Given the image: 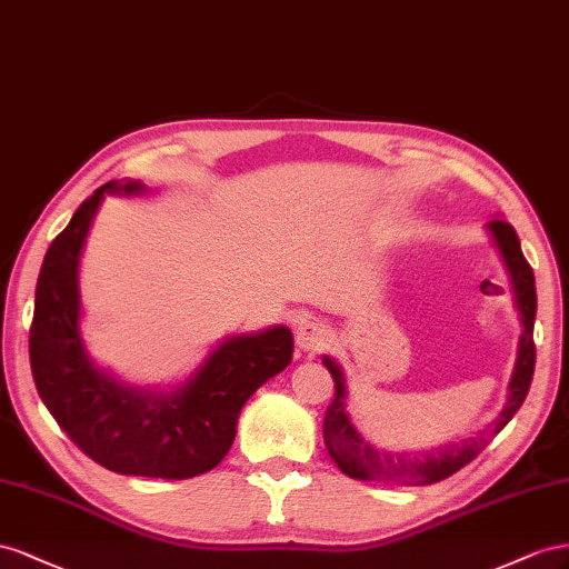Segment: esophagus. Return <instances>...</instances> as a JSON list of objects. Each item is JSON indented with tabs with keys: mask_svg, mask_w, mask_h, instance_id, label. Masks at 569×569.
<instances>
[{
	"mask_svg": "<svg viewBox=\"0 0 569 569\" xmlns=\"http://www.w3.org/2000/svg\"><path fill=\"white\" fill-rule=\"evenodd\" d=\"M329 338H331V331L323 321L319 319H305L298 323L296 329V343L300 350L305 352H321L323 348L329 346Z\"/></svg>",
	"mask_w": 569,
	"mask_h": 569,
	"instance_id": "1",
	"label": "esophagus"
}]
</instances>
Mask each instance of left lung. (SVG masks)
Returning <instances> with one entry per match:
<instances>
[{
  "mask_svg": "<svg viewBox=\"0 0 569 569\" xmlns=\"http://www.w3.org/2000/svg\"><path fill=\"white\" fill-rule=\"evenodd\" d=\"M489 231L493 233L496 246L506 259V267L510 271V279L515 286L517 307L522 312V340H519V355L517 367L510 381V396L506 408L493 421L491 433L496 436L508 421L515 417V412L522 408V402L529 393L533 365H537V346H533V319H537V286H533V269L519 248V238L512 226L506 219H493L489 223ZM323 365L331 371L333 379V400L327 408V417H323V443H327L333 462L340 467V472L348 475L350 479L360 481H386L398 486H421L448 479L456 475L458 469L472 462L479 452L489 443L486 436L465 438L462 443L443 446L433 452H425L421 458H408V456H388V452H379L371 448L365 438L355 431L350 419L346 415V377L340 367L323 357Z\"/></svg>",
  "mask_w": 569,
  "mask_h": 569,
  "instance_id": "8db88e82",
  "label": "left lung"
}]
</instances>
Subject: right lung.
Returning a JSON list of instances; mask_svg holds the SVG:
<instances>
[{
	"mask_svg": "<svg viewBox=\"0 0 569 569\" xmlns=\"http://www.w3.org/2000/svg\"><path fill=\"white\" fill-rule=\"evenodd\" d=\"M97 188L44 254L30 323V369L44 408L90 460L111 472L190 479L214 469L236 438L242 405L290 365L286 327L226 340L171 396L136 393L92 369L78 336V259L104 192Z\"/></svg>",
	"mask_w": 569,
	"mask_h": 569,
	"instance_id": "obj_1",
	"label": "right lung"
}]
</instances>
